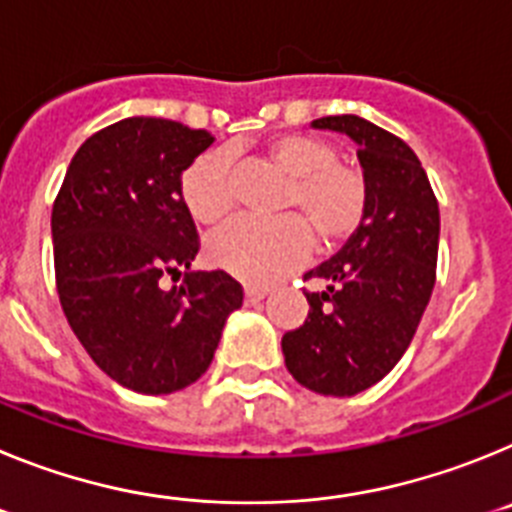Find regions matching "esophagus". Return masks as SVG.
I'll return each instance as SVG.
<instances>
[{"label":"esophagus","mask_w":512,"mask_h":512,"mask_svg":"<svg viewBox=\"0 0 512 512\" xmlns=\"http://www.w3.org/2000/svg\"><path fill=\"white\" fill-rule=\"evenodd\" d=\"M243 295H246V302H259V300H264L266 295H269V289H266V287H246V292H243Z\"/></svg>","instance_id":"34e87169"}]
</instances>
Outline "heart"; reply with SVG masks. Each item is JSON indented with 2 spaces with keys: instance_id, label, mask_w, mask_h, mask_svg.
<instances>
[{
  "instance_id": "1",
  "label": "heart",
  "mask_w": 512,
  "mask_h": 512,
  "mask_svg": "<svg viewBox=\"0 0 512 512\" xmlns=\"http://www.w3.org/2000/svg\"><path fill=\"white\" fill-rule=\"evenodd\" d=\"M269 156L279 169L295 176L287 207L305 210L328 246L359 228L366 212L364 176L354 166L341 164L338 151L328 140L300 133L282 135L269 146ZM179 192L187 210L200 223H215L233 210L238 184L230 151H207L194 158L184 169ZM309 224L300 215L279 220L233 217L207 238V261L243 282H274L310 261L315 233Z\"/></svg>"
}]
</instances>
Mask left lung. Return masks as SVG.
Masks as SVG:
<instances>
[{"mask_svg": "<svg viewBox=\"0 0 512 512\" xmlns=\"http://www.w3.org/2000/svg\"><path fill=\"white\" fill-rule=\"evenodd\" d=\"M359 146L366 212L341 251L305 279V325L282 338L289 374L318 395L369 390L402 359L436 284L438 202L413 148L359 115L312 120Z\"/></svg>", "mask_w": 512, "mask_h": 512, "instance_id": "obj_1", "label": "left lung"}]
</instances>
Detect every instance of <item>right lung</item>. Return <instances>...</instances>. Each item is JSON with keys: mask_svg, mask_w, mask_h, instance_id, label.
Wrapping results in <instances>:
<instances>
[{"mask_svg": "<svg viewBox=\"0 0 512 512\" xmlns=\"http://www.w3.org/2000/svg\"><path fill=\"white\" fill-rule=\"evenodd\" d=\"M212 135L125 117L71 158L51 215L61 307L94 364L143 395H171L212 364L241 284L192 271L197 228L179 184ZM164 276H184L164 290Z\"/></svg>", "mask_w": 512, "mask_h": 512, "instance_id": "obj_1", "label": "right lung"}]
</instances>
